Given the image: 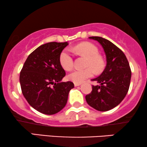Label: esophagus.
<instances>
[{
	"mask_svg": "<svg viewBox=\"0 0 147 147\" xmlns=\"http://www.w3.org/2000/svg\"><path fill=\"white\" fill-rule=\"evenodd\" d=\"M82 84L80 83H74V86H76V87H77V86H81Z\"/></svg>",
	"mask_w": 147,
	"mask_h": 147,
	"instance_id": "34e87169",
	"label": "esophagus"
}]
</instances>
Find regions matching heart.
Instances as JSON below:
<instances>
[{"mask_svg":"<svg viewBox=\"0 0 147 147\" xmlns=\"http://www.w3.org/2000/svg\"><path fill=\"white\" fill-rule=\"evenodd\" d=\"M75 51L88 57L86 65L90 66L82 69H75L68 75V78L74 83H82L94 76V70L99 72L104 67V62L98 56V49L94 44L83 42L74 47ZM59 63L64 69L69 71L73 67L74 60L71 54L67 49L63 50L59 55ZM94 69V70L93 69Z\"/></svg>","mask_w":147,"mask_h":147,"instance_id":"1","label":"heart"}]
</instances>
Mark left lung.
<instances>
[{
  "instance_id": "1",
  "label": "left lung",
  "mask_w": 147,
  "mask_h": 147,
  "mask_svg": "<svg viewBox=\"0 0 147 147\" xmlns=\"http://www.w3.org/2000/svg\"><path fill=\"white\" fill-rule=\"evenodd\" d=\"M103 48L106 65L98 77L92 79L100 85L92 86V91L86 95L87 103L98 111H108L121 102L128 91L131 70L127 58L119 48L101 37H90Z\"/></svg>"
}]
</instances>
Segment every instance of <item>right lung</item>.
<instances>
[{
	"label": "right lung",
	"mask_w": 147,
	"mask_h": 147,
	"mask_svg": "<svg viewBox=\"0 0 147 147\" xmlns=\"http://www.w3.org/2000/svg\"><path fill=\"white\" fill-rule=\"evenodd\" d=\"M67 42L43 44L28 56L20 73L22 93L30 106L41 113L55 114L65 107L71 82H61L65 70L59 55Z\"/></svg>",
	"instance_id": "right-lung-1"
}]
</instances>
